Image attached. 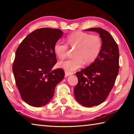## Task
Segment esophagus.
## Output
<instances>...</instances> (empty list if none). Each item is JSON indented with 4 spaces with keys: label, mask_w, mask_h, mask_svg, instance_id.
I'll use <instances>...</instances> for the list:
<instances>
[{
    "label": "esophagus",
    "mask_w": 134,
    "mask_h": 134,
    "mask_svg": "<svg viewBox=\"0 0 134 134\" xmlns=\"http://www.w3.org/2000/svg\"><path fill=\"white\" fill-rule=\"evenodd\" d=\"M72 74H73V72H68V71H65V77H68L70 75H72Z\"/></svg>",
    "instance_id": "34e87169"
}]
</instances>
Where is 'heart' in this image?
<instances>
[{
    "label": "heart",
    "instance_id": "1",
    "mask_svg": "<svg viewBox=\"0 0 134 134\" xmlns=\"http://www.w3.org/2000/svg\"><path fill=\"white\" fill-rule=\"evenodd\" d=\"M67 44L74 51V57L62 61L58 63V67L68 72H72L80 69L84 63L89 64L96 60L102 48V41L98 35H91L83 32H76L67 36ZM61 40L56 41L54 45V52L60 59L66 56L68 45Z\"/></svg>",
    "mask_w": 134,
    "mask_h": 134
}]
</instances>
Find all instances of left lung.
<instances>
[{"instance_id":"1","label":"left lung","mask_w":134,"mask_h":134,"mask_svg":"<svg viewBox=\"0 0 134 134\" xmlns=\"http://www.w3.org/2000/svg\"><path fill=\"white\" fill-rule=\"evenodd\" d=\"M85 31L97 32L102 41L98 57L86 69L76 72L78 83L74 89L75 99L86 107L99 105L107 98L119 72L118 46L108 31L100 28Z\"/></svg>"}]
</instances>
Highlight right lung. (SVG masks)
<instances>
[{"mask_svg": "<svg viewBox=\"0 0 134 134\" xmlns=\"http://www.w3.org/2000/svg\"><path fill=\"white\" fill-rule=\"evenodd\" d=\"M63 33L59 29H36L16 51L12 67L16 85L23 100L34 107L47 105L53 98L55 86L64 77L62 69L52 70L57 63L54 45Z\"/></svg>", "mask_w": 134, "mask_h": 134, "instance_id": "1", "label": "right lung"}]
</instances>
